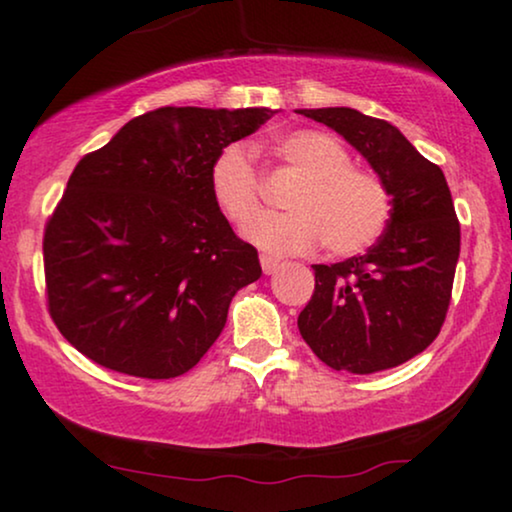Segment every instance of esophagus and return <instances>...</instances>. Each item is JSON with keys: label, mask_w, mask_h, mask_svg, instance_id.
<instances>
[{"label": "esophagus", "mask_w": 512, "mask_h": 512, "mask_svg": "<svg viewBox=\"0 0 512 512\" xmlns=\"http://www.w3.org/2000/svg\"><path fill=\"white\" fill-rule=\"evenodd\" d=\"M261 268L265 275H272V272H277L282 268V261L279 258H272V256H261Z\"/></svg>", "instance_id": "obj_1"}]
</instances>
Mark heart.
<instances>
[{"mask_svg": "<svg viewBox=\"0 0 512 512\" xmlns=\"http://www.w3.org/2000/svg\"><path fill=\"white\" fill-rule=\"evenodd\" d=\"M275 151L303 181L293 188L291 212L261 209L263 179L247 144H228L214 158L209 186L228 221L268 254H305L324 242L328 254L352 256L380 240L391 219V193L382 177L352 165L340 139L321 130H293L275 139Z\"/></svg>", "mask_w": 512, "mask_h": 512, "instance_id": "b5f03b06", "label": "heart"}]
</instances>
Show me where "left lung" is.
<instances>
[{"instance_id": "obj_1", "label": "left lung", "mask_w": 512, "mask_h": 512, "mask_svg": "<svg viewBox=\"0 0 512 512\" xmlns=\"http://www.w3.org/2000/svg\"><path fill=\"white\" fill-rule=\"evenodd\" d=\"M347 139L391 193V219L363 256L312 265L303 340L333 370L401 366L438 338L452 298L461 228L445 174L394 125L349 107L300 109Z\"/></svg>"}]
</instances>
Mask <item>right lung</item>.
Here are the masks:
<instances>
[{
	"label": "right lung",
	"mask_w": 512,
	"mask_h": 512,
	"mask_svg": "<svg viewBox=\"0 0 512 512\" xmlns=\"http://www.w3.org/2000/svg\"><path fill=\"white\" fill-rule=\"evenodd\" d=\"M272 114L160 107L79 160L44 230L48 312L69 345L146 380L184 375L207 354L230 300L261 277L209 170Z\"/></svg>",
	"instance_id": "add662e5"
}]
</instances>
